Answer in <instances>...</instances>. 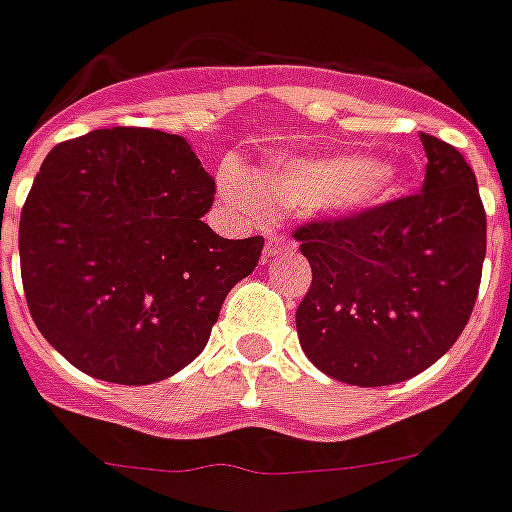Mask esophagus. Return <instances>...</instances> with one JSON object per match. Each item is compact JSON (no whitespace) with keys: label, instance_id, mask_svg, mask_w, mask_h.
Segmentation results:
<instances>
[{"label":"esophagus","instance_id":"1","mask_svg":"<svg viewBox=\"0 0 512 512\" xmlns=\"http://www.w3.org/2000/svg\"><path fill=\"white\" fill-rule=\"evenodd\" d=\"M294 248V242L283 237V234H267V242H264V256L270 259V256H278V253H286Z\"/></svg>","mask_w":512,"mask_h":512}]
</instances>
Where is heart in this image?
I'll list each match as a JSON object with an SVG mask.
<instances>
[{
	"label": "heart",
	"mask_w": 512,
	"mask_h": 512,
	"mask_svg": "<svg viewBox=\"0 0 512 512\" xmlns=\"http://www.w3.org/2000/svg\"><path fill=\"white\" fill-rule=\"evenodd\" d=\"M221 186L234 202L253 205L248 186L226 172ZM407 186L405 169L388 161H370L359 153L324 159H288L253 178V194L270 210H294L332 202L345 210H367L397 199Z\"/></svg>",
	"instance_id": "obj_1"
}]
</instances>
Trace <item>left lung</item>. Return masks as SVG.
Masks as SVG:
<instances>
[{
  "label": "left lung",
  "mask_w": 512,
  "mask_h": 512,
  "mask_svg": "<svg viewBox=\"0 0 512 512\" xmlns=\"http://www.w3.org/2000/svg\"><path fill=\"white\" fill-rule=\"evenodd\" d=\"M421 142L418 194L294 229L313 270L299 343L340 383L391 386L424 372L459 340L478 299L486 210L475 172L448 142Z\"/></svg>",
  "instance_id": "left-lung-1"
}]
</instances>
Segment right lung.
Returning <instances> with one entry per match:
<instances>
[{
	"mask_svg": "<svg viewBox=\"0 0 512 512\" xmlns=\"http://www.w3.org/2000/svg\"><path fill=\"white\" fill-rule=\"evenodd\" d=\"M210 178L178 134L113 126L56 145L21 210L26 305L42 337L91 378L148 386L210 340L264 237L202 221Z\"/></svg>",
	"mask_w": 512,
	"mask_h": 512,
	"instance_id": "obj_1",
	"label": "right lung"
}]
</instances>
